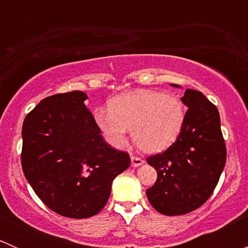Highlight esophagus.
<instances>
[{
    "instance_id": "esophagus-1",
    "label": "esophagus",
    "mask_w": 248,
    "mask_h": 248,
    "mask_svg": "<svg viewBox=\"0 0 248 248\" xmlns=\"http://www.w3.org/2000/svg\"><path fill=\"white\" fill-rule=\"evenodd\" d=\"M131 159H132V166H133V167H139V166H141L142 163H144V161H142L140 157L133 156V155L131 156Z\"/></svg>"
}]
</instances>
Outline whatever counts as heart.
<instances>
[{"label":"heart","mask_w":248,"mask_h":248,"mask_svg":"<svg viewBox=\"0 0 248 248\" xmlns=\"http://www.w3.org/2000/svg\"><path fill=\"white\" fill-rule=\"evenodd\" d=\"M186 111L179 97L141 90L116 97L109 110H94V121L111 146L126 144L132 129L134 142L144 152H158L169 147L184 127Z\"/></svg>","instance_id":"obj_1"}]
</instances>
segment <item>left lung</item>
Returning a JSON list of instances; mask_svg holds the SVG:
<instances>
[{
    "label": "left lung",
    "instance_id": "8db88e82",
    "mask_svg": "<svg viewBox=\"0 0 248 248\" xmlns=\"http://www.w3.org/2000/svg\"><path fill=\"white\" fill-rule=\"evenodd\" d=\"M181 101L188 109L180 136L166 151L146 158L157 171L156 182L146 189L147 199L166 216H181L201 207L216 188L227 159L216 106L191 89Z\"/></svg>",
    "mask_w": 248,
    "mask_h": 248
}]
</instances>
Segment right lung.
Masks as SVG:
<instances>
[{
	"mask_svg": "<svg viewBox=\"0 0 248 248\" xmlns=\"http://www.w3.org/2000/svg\"><path fill=\"white\" fill-rule=\"evenodd\" d=\"M86 93L46 97L22 124L21 166L44 204L68 218H87L108 202L112 180L131 164L127 152L104 141Z\"/></svg>",
	"mask_w": 248,
	"mask_h": 248,
	"instance_id": "obj_1",
	"label": "right lung"
}]
</instances>
